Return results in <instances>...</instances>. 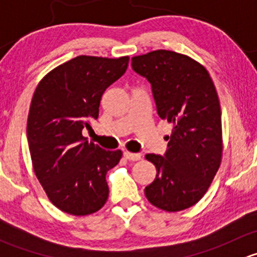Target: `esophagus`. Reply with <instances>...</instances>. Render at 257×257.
<instances>
[{"label": "esophagus", "mask_w": 257, "mask_h": 257, "mask_svg": "<svg viewBox=\"0 0 257 257\" xmlns=\"http://www.w3.org/2000/svg\"><path fill=\"white\" fill-rule=\"evenodd\" d=\"M124 158L128 160H132V162H137V160H139L142 158L141 154H138V153H129V152H124Z\"/></svg>", "instance_id": "esophagus-1"}]
</instances>
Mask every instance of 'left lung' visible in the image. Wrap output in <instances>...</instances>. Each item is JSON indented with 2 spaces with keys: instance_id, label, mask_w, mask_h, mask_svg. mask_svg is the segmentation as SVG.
Here are the masks:
<instances>
[{
  "instance_id": "8db88e82",
  "label": "left lung",
  "mask_w": 257,
  "mask_h": 257,
  "mask_svg": "<svg viewBox=\"0 0 257 257\" xmlns=\"http://www.w3.org/2000/svg\"><path fill=\"white\" fill-rule=\"evenodd\" d=\"M132 68L152 85L158 115L173 124L165 154H147L157 177L144 193L165 211L195 205L221 163V109L208 71L190 57L158 49L132 58Z\"/></svg>"
}]
</instances>
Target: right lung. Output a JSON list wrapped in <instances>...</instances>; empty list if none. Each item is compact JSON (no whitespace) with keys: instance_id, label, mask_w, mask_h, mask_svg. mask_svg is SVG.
Returning a JSON list of instances; mask_svg holds the SVG:
<instances>
[{"instance_id":"add662e5","label":"right lung","mask_w":257,"mask_h":257,"mask_svg":"<svg viewBox=\"0 0 257 257\" xmlns=\"http://www.w3.org/2000/svg\"><path fill=\"white\" fill-rule=\"evenodd\" d=\"M129 57L78 56L37 85L27 120L36 177L54 206L82 216L98 211L109 195L105 175L121 158L82 136L98 118L103 93L128 68Z\"/></svg>"}]
</instances>
